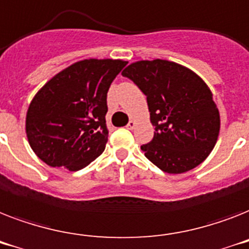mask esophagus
I'll return each mask as SVG.
<instances>
[{
    "instance_id": "1",
    "label": "esophagus",
    "mask_w": 249,
    "mask_h": 249,
    "mask_svg": "<svg viewBox=\"0 0 249 249\" xmlns=\"http://www.w3.org/2000/svg\"><path fill=\"white\" fill-rule=\"evenodd\" d=\"M135 127H136V122L131 119L130 122H128V124H127V128H128V130H134Z\"/></svg>"
}]
</instances>
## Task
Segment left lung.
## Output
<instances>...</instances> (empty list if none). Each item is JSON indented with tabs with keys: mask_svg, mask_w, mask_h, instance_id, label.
Returning <instances> with one entry per match:
<instances>
[{
	"mask_svg": "<svg viewBox=\"0 0 249 249\" xmlns=\"http://www.w3.org/2000/svg\"><path fill=\"white\" fill-rule=\"evenodd\" d=\"M128 77L146 95L154 137L141 145L145 157L167 174H184L210 156L220 134V113L207 83L175 61L140 60Z\"/></svg>",
	"mask_w": 249,
	"mask_h": 249,
	"instance_id": "obj_1",
	"label": "left lung"
}]
</instances>
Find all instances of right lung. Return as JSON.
Listing matches in <instances>:
<instances>
[{"label":"right lung","mask_w":249,"mask_h":249,"mask_svg":"<svg viewBox=\"0 0 249 249\" xmlns=\"http://www.w3.org/2000/svg\"><path fill=\"white\" fill-rule=\"evenodd\" d=\"M126 64L121 59L79 60L37 91L25 117L36 156L50 167L78 171L104 152L107 93Z\"/></svg>","instance_id":"obj_1"}]
</instances>
